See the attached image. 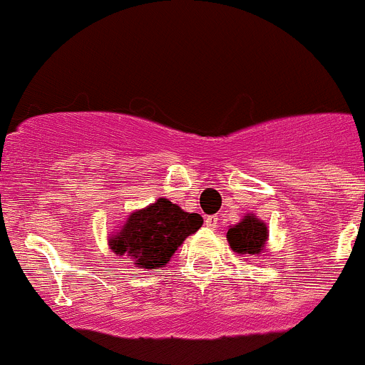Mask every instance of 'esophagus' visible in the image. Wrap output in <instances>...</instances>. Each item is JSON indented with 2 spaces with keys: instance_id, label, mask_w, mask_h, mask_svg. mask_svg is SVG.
Returning <instances> with one entry per match:
<instances>
[{
  "instance_id": "1",
  "label": "esophagus",
  "mask_w": 365,
  "mask_h": 365,
  "mask_svg": "<svg viewBox=\"0 0 365 365\" xmlns=\"http://www.w3.org/2000/svg\"><path fill=\"white\" fill-rule=\"evenodd\" d=\"M218 222H220V218L216 215H211L205 218V225H207L209 229H216V227H218Z\"/></svg>"
}]
</instances>
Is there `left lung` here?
<instances>
[{"mask_svg":"<svg viewBox=\"0 0 365 365\" xmlns=\"http://www.w3.org/2000/svg\"><path fill=\"white\" fill-rule=\"evenodd\" d=\"M269 230L266 223L255 215L248 212L243 216L240 223L230 225L227 230V241L229 247L236 254L247 255V257H261L268 247Z\"/></svg>","mask_w":365,"mask_h":365,"instance_id":"8db88e82","label":"left lung"}]
</instances>
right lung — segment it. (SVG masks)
<instances>
[{"mask_svg": "<svg viewBox=\"0 0 365 365\" xmlns=\"http://www.w3.org/2000/svg\"><path fill=\"white\" fill-rule=\"evenodd\" d=\"M204 220L197 212H186L168 198H158L150 205L136 209L117 227L108 240L111 252L125 255L138 269H160L168 264L182 241L197 232Z\"/></svg>", "mask_w": 365, "mask_h": 365, "instance_id": "right-lung-1", "label": "right lung"}]
</instances>
